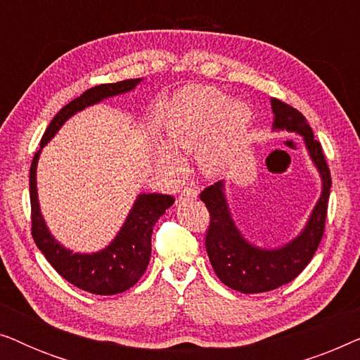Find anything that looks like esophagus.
Here are the masks:
<instances>
[{"label":"esophagus","mask_w":360,"mask_h":360,"mask_svg":"<svg viewBox=\"0 0 360 360\" xmlns=\"http://www.w3.org/2000/svg\"><path fill=\"white\" fill-rule=\"evenodd\" d=\"M181 196H185V198H196V196H198V190L185 188L184 191H181Z\"/></svg>","instance_id":"1"}]
</instances>
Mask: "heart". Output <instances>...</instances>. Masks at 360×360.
Instances as JSON below:
<instances>
[{"label":"heart","mask_w":360,"mask_h":360,"mask_svg":"<svg viewBox=\"0 0 360 360\" xmlns=\"http://www.w3.org/2000/svg\"><path fill=\"white\" fill-rule=\"evenodd\" d=\"M250 122V110L244 101H228L223 91L211 86L186 88L176 96L165 124L170 149L157 154L162 169L172 175L181 170L175 152L193 154L201 174L216 176L229 165Z\"/></svg>","instance_id":"b5f03b06"}]
</instances>
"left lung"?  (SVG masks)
I'll return each instance as SVG.
<instances>
[{"label":"left lung","instance_id":"8db88e82","mask_svg":"<svg viewBox=\"0 0 360 360\" xmlns=\"http://www.w3.org/2000/svg\"><path fill=\"white\" fill-rule=\"evenodd\" d=\"M270 106L274 112L272 131H288L303 137L309 159L321 176V195L302 233L280 248L267 249L249 243L236 226L226 198V180L201 191L200 198L211 219L206 233L210 262L221 282L240 293L270 292L298 277L316 252L326 223L331 174L321 144L314 139L311 127L298 110L275 98L270 100Z\"/></svg>","mask_w":360,"mask_h":360}]
</instances>
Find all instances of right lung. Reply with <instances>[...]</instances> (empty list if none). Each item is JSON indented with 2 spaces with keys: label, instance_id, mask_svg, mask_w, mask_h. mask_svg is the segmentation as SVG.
Returning a JSON list of instances; mask_svg holds the SVG:
<instances>
[{
  "label": "right lung",
  "instance_id": "1",
  "mask_svg": "<svg viewBox=\"0 0 360 360\" xmlns=\"http://www.w3.org/2000/svg\"><path fill=\"white\" fill-rule=\"evenodd\" d=\"M141 82L142 78H134V80L93 86L63 106L44 132L41 149L36 152L31 164L29 191H31L34 243L46 255L49 264L67 282L75 285L77 288L85 290L88 293L116 295L126 292L139 282L150 260V238L154 224L165 213V210H169L174 205L175 198L170 195L160 193L137 195L129 214L122 223L121 229L117 231L116 238L105 249L91 254L73 252L53 238L41 213L37 195V162L44 146L57 134L63 122L70 120L73 115L83 111L88 106L98 105L108 98L124 95V93L134 90Z\"/></svg>",
  "mask_w": 360,
  "mask_h": 360
}]
</instances>
